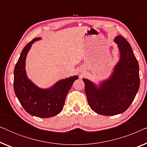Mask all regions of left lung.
Here are the masks:
<instances>
[{"mask_svg": "<svg viewBox=\"0 0 147 147\" xmlns=\"http://www.w3.org/2000/svg\"><path fill=\"white\" fill-rule=\"evenodd\" d=\"M119 59L107 79L96 84L83 78L90 108L98 114L114 116L129 108L139 89V66L128 42L118 35L114 40Z\"/></svg>", "mask_w": 147, "mask_h": 147, "instance_id": "obj_1", "label": "left lung"}]
</instances>
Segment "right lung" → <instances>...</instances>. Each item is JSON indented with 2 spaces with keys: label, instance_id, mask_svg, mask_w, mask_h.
Masks as SVG:
<instances>
[{
  "label": "right lung",
  "instance_id": "add662e5",
  "mask_svg": "<svg viewBox=\"0 0 147 147\" xmlns=\"http://www.w3.org/2000/svg\"><path fill=\"white\" fill-rule=\"evenodd\" d=\"M41 38H35L27 44L20 55L14 69V90L24 109L33 116L53 117L63 110L66 96L78 76L60 80L47 88H41L28 78L26 58L31 46Z\"/></svg>",
  "mask_w": 147,
  "mask_h": 147
}]
</instances>
